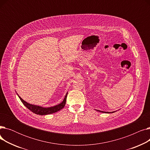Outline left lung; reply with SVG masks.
<instances>
[{
	"label": "left lung",
	"instance_id": "left-lung-1",
	"mask_svg": "<svg viewBox=\"0 0 150 150\" xmlns=\"http://www.w3.org/2000/svg\"><path fill=\"white\" fill-rule=\"evenodd\" d=\"M97 111H98V112H103V113H114V112H116V111H113V112H104V111H98V110H97Z\"/></svg>",
	"mask_w": 150,
	"mask_h": 150
}]
</instances>
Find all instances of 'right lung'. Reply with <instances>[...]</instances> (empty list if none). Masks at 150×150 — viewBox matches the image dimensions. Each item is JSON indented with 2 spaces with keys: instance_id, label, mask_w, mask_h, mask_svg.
Instances as JSON below:
<instances>
[{
  "instance_id": "obj_1",
  "label": "right lung",
  "mask_w": 150,
  "mask_h": 150,
  "mask_svg": "<svg viewBox=\"0 0 150 150\" xmlns=\"http://www.w3.org/2000/svg\"><path fill=\"white\" fill-rule=\"evenodd\" d=\"M67 93L68 92L66 93V96L64 98V100H62L61 103L58 104L57 105L53 106H51V107H42V106H38V105H32V104L28 103L25 100H23L18 95V93H17V95L19 97V98H20L21 101H22V103L23 104V105H24L26 108H27L30 110V111H31V112H33V113H35L36 114L43 115H48V114L57 112L60 111L61 109H62L63 108H64L65 105H66V98H67Z\"/></svg>"
}]
</instances>
